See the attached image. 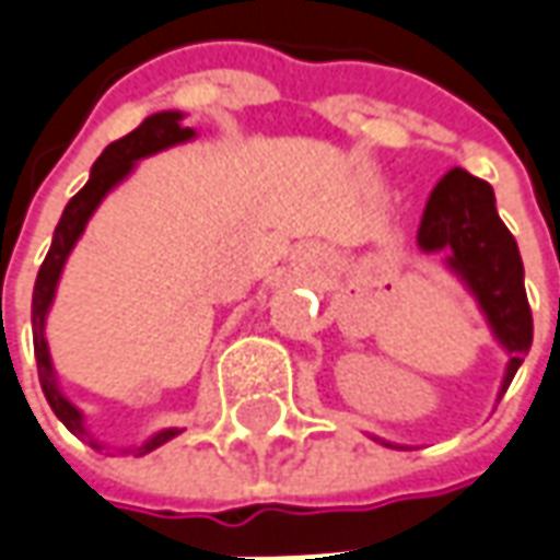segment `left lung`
<instances>
[{"label": "left lung", "instance_id": "1", "mask_svg": "<svg viewBox=\"0 0 560 560\" xmlns=\"http://www.w3.org/2000/svg\"><path fill=\"white\" fill-rule=\"evenodd\" d=\"M423 250H447V264L478 296L497 340L509 349L503 392L534 343V315L524 291L518 242L497 214L493 189L469 171L451 168L425 201L417 230Z\"/></svg>", "mask_w": 560, "mask_h": 560}]
</instances>
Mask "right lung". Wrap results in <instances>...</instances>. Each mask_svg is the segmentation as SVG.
I'll return each mask as SVG.
<instances>
[{
	"label": "right lung",
	"instance_id": "1",
	"mask_svg": "<svg viewBox=\"0 0 560 560\" xmlns=\"http://www.w3.org/2000/svg\"><path fill=\"white\" fill-rule=\"evenodd\" d=\"M180 119H184L180 113H155L150 119H143V125H137L131 135L113 140V143L101 152V159H97L94 168H91L89 184L82 186V189L70 199V205L63 208V217H60V223H57L48 257H45V264L39 266V276H36V288H33V349H36L39 383L42 392H45V398H48V405H51V410L57 413V420L67 425L70 432H75V435H85V425H82V413L72 408L70 401L60 395V389H57L55 368H51V355H48V343H45V315H48V306H51V300H55L57 279H60V269L67 264V254L72 250L75 238L82 235L89 217L94 214V208L101 205V199H104L106 192L119 184L128 171L135 168L137 159L152 155V152L159 150H168L174 143H184V140H189V137L196 135L192 128H184ZM174 435H177V429H165V432L152 435L147 444H140L135 454H150V451H155L159 444H165V441H171ZM94 447H97V444H94Z\"/></svg>",
	"mask_w": 560,
	"mask_h": 560
}]
</instances>
